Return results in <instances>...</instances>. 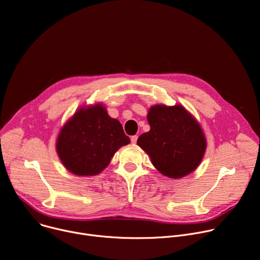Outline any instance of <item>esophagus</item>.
Instances as JSON below:
<instances>
[{
	"mask_svg": "<svg viewBox=\"0 0 260 260\" xmlns=\"http://www.w3.org/2000/svg\"><path fill=\"white\" fill-rule=\"evenodd\" d=\"M136 142H137V135L131 136V143L132 144H136Z\"/></svg>",
	"mask_w": 260,
	"mask_h": 260,
	"instance_id": "1",
	"label": "esophagus"
}]
</instances>
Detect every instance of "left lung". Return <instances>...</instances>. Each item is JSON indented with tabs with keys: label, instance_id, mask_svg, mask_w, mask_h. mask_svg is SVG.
Here are the masks:
<instances>
[{
	"label": "left lung",
	"instance_id": "left-lung-1",
	"mask_svg": "<svg viewBox=\"0 0 260 260\" xmlns=\"http://www.w3.org/2000/svg\"><path fill=\"white\" fill-rule=\"evenodd\" d=\"M150 131L142 134L137 145L151 158L164 176L181 179L201 164L207 142L196 117L181 104H156L149 108Z\"/></svg>",
	"mask_w": 260,
	"mask_h": 260
}]
</instances>
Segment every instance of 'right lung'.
Segmentation results:
<instances>
[{
    "instance_id": "add662e5",
    "label": "right lung",
    "mask_w": 260,
    "mask_h": 260,
    "mask_svg": "<svg viewBox=\"0 0 260 260\" xmlns=\"http://www.w3.org/2000/svg\"><path fill=\"white\" fill-rule=\"evenodd\" d=\"M130 144L116 118L102 103L80 107L61 127L56 152L63 167L76 176H94L104 171L119 148Z\"/></svg>"
}]
</instances>
